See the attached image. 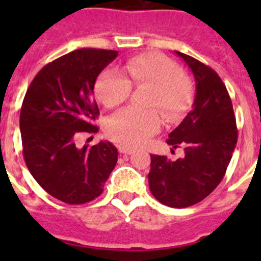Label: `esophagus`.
Instances as JSON below:
<instances>
[{
	"mask_svg": "<svg viewBox=\"0 0 261 261\" xmlns=\"http://www.w3.org/2000/svg\"><path fill=\"white\" fill-rule=\"evenodd\" d=\"M119 151H120V154H123V155H129V154L133 153L132 149H129V147H124V146L119 147Z\"/></svg>",
	"mask_w": 261,
	"mask_h": 261,
	"instance_id": "esophagus-1",
	"label": "esophagus"
}]
</instances>
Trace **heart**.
Returning <instances> with one entry per match:
<instances>
[{"label": "heart", "instance_id": "1", "mask_svg": "<svg viewBox=\"0 0 261 261\" xmlns=\"http://www.w3.org/2000/svg\"><path fill=\"white\" fill-rule=\"evenodd\" d=\"M124 68L133 84L154 86L149 105L161 108L168 120L179 119L190 108L192 82L172 59L162 53H142L129 59ZM130 80L115 69H105L95 81L96 98L108 108L121 105L132 93ZM161 125L162 117L158 111L128 107L108 120L107 133L114 141L136 147L155 135Z\"/></svg>", "mask_w": 261, "mask_h": 261}]
</instances>
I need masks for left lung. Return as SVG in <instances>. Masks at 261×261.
I'll use <instances>...</instances> for the list:
<instances>
[{"instance_id":"8db88e82","label":"left lung","mask_w":261,"mask_h":261,"mask_svg":"<svg viewBox=\"0 0 261 261\" xmlns=\"http://www.w3.org/2000/svg\"><path fill=\"white\" fill-rule=\"evenodd\" d=\"M196 81L192 111L172 130L167 144L183 147L184 156L170 161L151 155L149 187L159 202L187 208L211 195L225 176L238 140L237 121L225 84L211 66L175 50Z\"/></svg>"}]
</instances>
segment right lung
I'll return each mask as SVG.
<instances>
[{"label": "right lung", "instance_id": "add662e5", "mask_svg": "<svg viewBox=\"0 0 261 261\" xmlns=\"http://www.w3.org/2000/svg\"><path fill=\"white\" fill-rule=\"evenodd\" d=\"M117 50L82 48L39 71L23 99L19 128L23 156L39 186L66 204L93 201L117 162L108 141L77 146L82 133H96L94 85Z\"/></svg>", "mask_w": 261, "mask_h": 261}]
</instances>
